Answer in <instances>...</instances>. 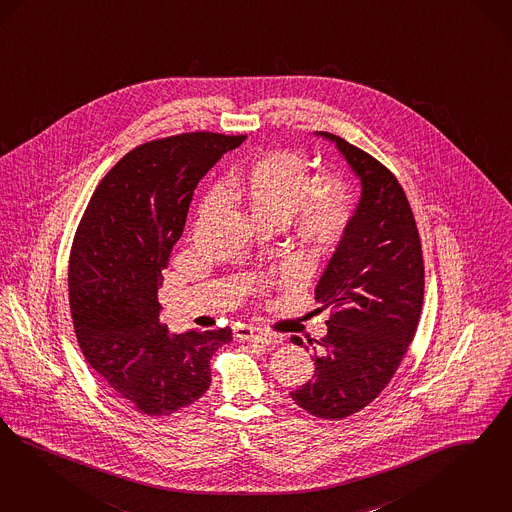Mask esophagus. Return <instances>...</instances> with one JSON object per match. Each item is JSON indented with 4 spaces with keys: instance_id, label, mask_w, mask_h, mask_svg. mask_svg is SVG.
I'll return each mask as SVG.
<instances>
[{
    "instance_id": "34e87169",
    "label": "esophagus",
    "mask_w": 512,
    "mask_h": 512,
    "mask_svg": "<svg viewBox=\"0 0 512 512\" xmlns=\"http://www.w3.org/2000/svg\"><path fill=\"white\" fill-rule=\"evenodd\" d=\"M235 338H239L241 341L265 343V345H275V343L283 340L279 334L265 332L262 328H254V326H239V328H235Z\"/></svg>"
}]
</instances>
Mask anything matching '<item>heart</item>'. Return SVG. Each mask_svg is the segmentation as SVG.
<instances>
[{
    "label": "heart",
    "mask_w": 512,
    "mask_h": 512,
    "mask_svg": "<svg viewBox=\"0 0 512 512\" xmlns=\"http://www.w3.org/2000/svg\"><path fill=\"white\" fill-rule=\"evenodd\" d=\"M229 188L239 191L260 222L296 220L303 237L317 247L338 245L353 220V197L334 176H317L311 161L296 150H275L231 174ZM218 199L210 191L201 210Z\"/></svg>",
    "instance_id": "1"
}]
</instances>
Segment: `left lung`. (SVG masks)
I'll list each match as a JSON object with an SVG mask.
<instances>
[{"mask_svg": "<svg viewBox=\"0 0 512 512\" xmlns=\"http://www.w3.org/2000/svg\"><path fill=\"white\" fill-rule=\"evenodd\" d=\"M321 136L336 142L360 178L362 195L315 288L322 309L330 307L328 334L313 347L315 374L290 397L311 416L345 419L379 397L414 340L425 265L416 218L397 176L340 136ZM292 341L303 345L298 336Z\"/></svg>", "mask_w": 512, "mask_h": 512, "instance_id": "obj_1", "label": "left lung"}]
</instances>
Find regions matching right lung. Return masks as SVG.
I'll return each instance as SVG.
<instances>
[{"label": "right lung", "instance_id": "obj_1", "mask_svg": "<svg viewBox=\"0 0 512 512\" xmlns=\"http://www.w3.org/2000/svg\"><path fill=\"white\" fill-rule=\"evenodd\" d=\"M247 134L184 133L123 155L81 216L68 265L70 311L85 360L131 408L171 416L207 393L210 359L231 328L171 336L157 290L191 197Z\"/></svg>", "mask_w": 512, "mask_h": 512}]
</instances>
